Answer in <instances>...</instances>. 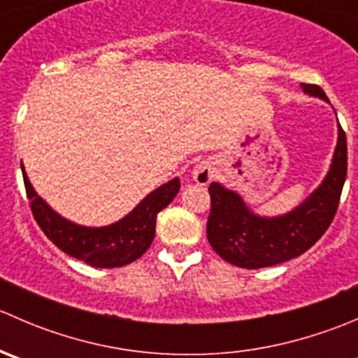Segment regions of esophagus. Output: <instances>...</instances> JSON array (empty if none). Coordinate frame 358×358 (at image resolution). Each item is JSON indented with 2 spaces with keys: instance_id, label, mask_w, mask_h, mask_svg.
Instances as JSON below:
<instances>
[{
  "instance_id": "obj_1",
  "label": "esophagus",
  "mask_w": 358,
  "mask_h": 358,
  "mask_svg": "<svg viewBox=\"0 0 358 358\" xmlns=\"http://www.w3.org/2000/svg\"><path fill=\"white\" fill-rule=\"evenodd\" d=\"M215 173H216L215 164H213L209 159H206V161L197 162V164L194 166L192 178L194 182L199 183V185H208V183L215 178Z\"/></svg>"
}]
</instances>
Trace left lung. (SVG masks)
<instances>
[{
  "label": "left lung",
  "mask_w": 358,
  "mask_h": 358,
  "mask_svg": "<svg viewBox=\"0 0 358 358\" xmlns=\"http://www.w3.org/2000/svg\"><path fill=\"white\" fill-rule=\"evenodd\" d=\"M310 96L329 99L317 85H301ZM346 178V135L338 122V142L329 171L320 185L294 209L279 216L252 211L239 192L213 182L208 241L225 262L241 268L279 265L308 251L333 222Z\"/></svg>",
  "instance_id": "8db88e82"
}]
</instances>
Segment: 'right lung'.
Listing matches in <instances>:
<instances>
[{"label": "right lung", "mask_w": 358, "mask_h": 358, "mask_svg": "<svg viewBox=\"0 0 358 358\" xmlns=\"http://www.w3.org/2000/svg\"><path fill=\"white\" fill-rule=\"evenodd\" d=\"M20 168L32 215L45 236L66 255L96 268H115L138 259L156 236L157 213L175 199L180 190V178L176 176L147 194L117 222L106 227H85L59 215L31 185L22 162Z\"/></svg>", "instance_id": "right-lung-1"}]
</instances>
